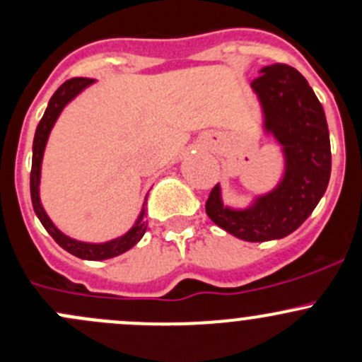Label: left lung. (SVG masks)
<instances>
[{
  "instance_id": "obj_1",
  "label": "left lung",
  "mask_w": 362,
  "mask_h": 362,
  "mask_svg": "<svg viewBox=\"0 0 362 362\" xmlns=\"http://www.w3.org/2000/svg\"><path fill=\"white\" fill-rule=\"evenodd\" d=\"M259 74L252 89L262 109L264 132L281 146L284 177L245 209L225 206L220 185L206 202L207 216L218 227L250 243L281 239L301 227L331 177L327 121L306 78L288 64L264 66Z\"/></svg>"
}]
</instances>
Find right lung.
<instances>
[{"label":"right lung","mask_w":362,"mask_h":362,"mask_svg":"<svg viewBox=\"0 0 362 362\" xmlns=\"http://www.w3.org/2000/svg\"><path fill=\"white\" fill-rule=\"evenodd\" d=\"M93 78L86 77H75L70 81L63 82L58 89H56L54 95L49 100V105L45 109L44 117L38 123L37 132H35L33 139V162H31V177H30V188H31V202H33V209L37 213L38 220L42 221V225L45 227V230L52 235L56 243L63 250H66L71 255L78 257V259L84 260H105L112 259V257L121 255V253L128 252L132 246L137 245L139 241L144 235L146 228H148V221L144 220L146 216V202L142 206L141 214H139L137 221L134 223V227L127 232V234L119 235L116 239H110L107 243H84L77 241V239L68 238L66 234L59 230L54 223H52L51 218L45 213L44 206L40 202V174H42V160H44V151L45 146H47L49 135H51L52 127H54L56 119L59 117L61 110L82 91L88 86L93 84Z\"/></svg>","instance_id":"add662e5"}]
</instances>
